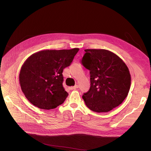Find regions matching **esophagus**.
<instances>
[{
	"instance_id": "obj_1",
	"label": "esophagus",
	"mask_w": 151,
	"mask_h": 151,
	"mask_svg": "<svg viewBox=\"0 0 151 151\" xmlns=\"http://www.w3.org/2000/svg\"><path fill=\"white\" fill-rule=\"evenodd\" d=\"M78 88V85H75V86H72V87H70L69 89H71V90H73V89H76Z\"/></svg>"
}]
</instances>
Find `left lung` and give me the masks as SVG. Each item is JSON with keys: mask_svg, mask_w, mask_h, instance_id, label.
Masks as SVG:
<instances>
[{"mask_svg": "<svg viewBox=\"0 0 151 151\" xmlns=\"http://www.w3.org/2000/svg\"><path fill=\"white\" fill-rule=\"evenodd\" d=\"M81 60L89 70L91 86L82 98L95 112H108L121 104L129 93L131 76L126 64L105 49H86Z\"/></svg>", "mask_w": 151, "mask_h": 151, "instance_id": "left-lung-1", "label": "left lung"}]
</instances>
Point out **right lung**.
<instances>
[{
	"instance_id": "add662e5",
	"label": "right lung",
	"mask_w": 151,
	"mask_h": 151,
	"mask_svg": "<svg viewBox=\"0 0 151 151\" xmlns=\"http://www.w3.org/2000/svg\"><path fill=\"white\" fill-rule=\"evenodd\" d=\"M79 49L45 50L25 61L19 74L22 91L32 104L43 110L56 108L68 96L63 87V70L72 63Z\"/></svg>"
}]
</instances>
